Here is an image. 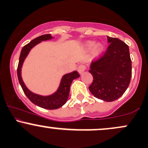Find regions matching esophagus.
I'll return each mask as SVG.
<instances>
[{
	"mask_svg": "<svg viewBox=\"0 0 148 148\" xmlns=\"http://www.w3.org/2000/svg\"><path fill=\"white\" fill-rule=\"evenodd\" d=\"M86 69V65H84V64H80L79 67H78V72H79V74H82Z\"/></svg>",
	"mask_w": 148,
	"mask_h": 148,
	"instance_id": "obj_1",
	"label": "esophagus"
}]
</instances>
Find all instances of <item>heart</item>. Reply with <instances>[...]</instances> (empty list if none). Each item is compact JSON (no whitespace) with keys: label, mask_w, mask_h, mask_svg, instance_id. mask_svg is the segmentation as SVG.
<instances>
[{"label":"heart","mask_w":148,"mask_h":148,"mask_svg":"<svg viewBox=\"0 0 148 148\" xmlns=\"http://www.w3.org/2000/svg\"><path fill=\"white\" fill-rule=\"evenodd\" d=\"M85 48L87 50H90L92 49V54L95 57L99 56L103 51V46L101 43L98 42L95 45V42L92 41H88L86 42L84 45Z\"/></svg>","instance_id":"b5f03b06"}]
</instances>
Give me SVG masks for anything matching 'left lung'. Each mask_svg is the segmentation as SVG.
<instances>
[{
	"mask_svg": "<svg viewBox=\"0 0 148 148\" xmlns=\"http://www.w3.org/2000/svg\"><path fill=\"white\" fill-rule=\"evenodd\" d=\"M110 45L104 55L92 62L89 72L93 81L90 92L97 99L113 101L126 91L132 78V60L128 45L122 40L107 36Z\"/></svg>",
	"mask_w": 148,
	"mask_h": 148,
	"instance_id": "left-lung-1",
	"label": "left lung"
}]
</instances>
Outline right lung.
<instances>
[{
    "mask_svg": "<svg viewBox=\"0 0 148 148\" xmlns=\"http://www.w3.org/2000/svg\"><path fill=\"white\" fill-rule=\"evenodd\" d=\"M53 38V37L51 36V34L43 35L36 37L32 41H30L29 43L27 44L26 45H25L21 49L17 67L18 82L21 85L22 89L27 97L34 104L41 107V108L49 110L57 109V108H59L60 107L63 106L64 103L67 102V99H68L71 84H72L73 80L79 77L80 75L79 73L76 71H74V72L68 73V74H65L61 79L60 85H59V87L57 90L50 95L43 96L33 92L25 86L21 77V68L25 58L27 57L30 50L35 46L38 45L42 41H47V40H51Z\"/></svg>",
    "mask_w": 148,
    "mask_h": 148,
    "instance_id": "obj_1",
    "label": "right lung"
}]
</instances>
